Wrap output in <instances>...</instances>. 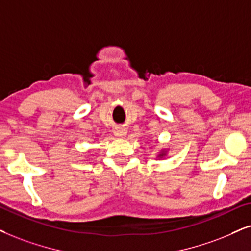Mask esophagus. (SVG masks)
I'll list each match as a JSON object with an SVG mask.
<instances>
[{
	"mask_svg": "<svg viewBox=\"0 0 251 251\" xmlns=\"http://www.w3.org/2000/svg\"><path fill=\"white\" fill-rule=\"evenodd\" d=\"M125 134H126L125 131H118V132H116V135H117V136H122V135H125Z\"/></svg>",
	"mask_w": 251,
	"mask_h": 251,
	"instance_id": "obj_1",
	"label": "esophagus"
}]
</instances>
